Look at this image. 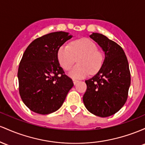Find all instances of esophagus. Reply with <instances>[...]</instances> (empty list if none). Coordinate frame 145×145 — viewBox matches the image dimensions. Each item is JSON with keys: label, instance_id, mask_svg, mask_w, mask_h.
Segmentation results:
<instances>
[{"label": "esophagus", "instance_id": "34e87169", "mask_svg": "<svg viewBox=\"0 0 145 145\" xmlns=\"http://www.w3.org/2000/svg\"><path fill=\"white\" fill-rule=\"evenodd\" d=\"M72 81H73V83H74V85H75V84H77V83L79 82V81H78V80H76V79H73Z\"/></svg>", "mask_w": 145, "mask_h": 145}]
</instances>
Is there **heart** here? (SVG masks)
<instances>
[{
    "instance_id": "b5f03b06",
    "label": "heart",
    "mask_w": 145,
    "mask_h": 145,
    "mask_svg": "<svg viewBox=\"0 0 145 145\" xmlns=\"http://www.w3.org/2000/svg\"><path fill=\"white\" fill-rule=\"evenodd\" d=\"M94 42L87 38L75 40L71 46L63 45L57 52L61 66L66 71L72 67L78 58V64L71 70L68 74L73 79H83L99 71L103 64V55L98 51Z\"/></svg>"
}]
</instances>
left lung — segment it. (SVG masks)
Listing matches in <instances>:
<instances>
[{
    "label": "left lung",
    "instance_id": "obj_1",
    "mask_svg": "<svg viewBox=\"0 0 145 145\" xmlns=\"http://www.w3.org/2000/svg\"><path fill=\"white\" fill-rule=\"evenodd\" d=\"M90 37L105 52V59L99 71L86 80L87 89L83 97L89 112L100 117L114 114L124 105L128 97L131 74L127 59L121 46L102 34Z\"/></svg>",
    "mask_w": 145,
    "mask_h": 145
}]
</instances>
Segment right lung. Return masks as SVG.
Returning <instances> with one entry per match:
<instances>
[{"instance_id":"obj_1","label":"right lung","mask_w":145,"mask_h":145,"mask_svg":"<svg viewBox=\"0 0 145 145\" xmlns=\"http://www.w3.org/2000/svg\"><path fill=\"white\" fill-rule=\"evenodd\" d=\"M72 37L57 31L38 37L29 45L19 65V93L31 111L48 114L59 109L74 86L57 58L59 48Z\"/></svg>"}]
</instances>
